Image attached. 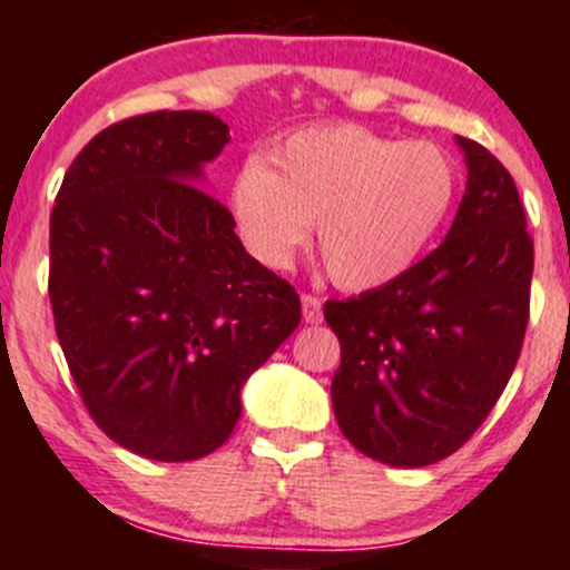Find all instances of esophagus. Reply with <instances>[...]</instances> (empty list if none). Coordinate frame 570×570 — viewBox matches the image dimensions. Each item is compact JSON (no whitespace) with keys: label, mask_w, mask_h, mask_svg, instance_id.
<instances>
[{"label":"esophagus","mask_w":570,"mask_h":570,"mask_svg":"<svg viewBox=\"0 0 570 570\" xmlns=\"http://www.w3.org/2000/svg\"><path fill=\"white\" fill-rule=\"evenodd\" d=\"M303 318H305V324H318L324 318V313H322V297H316V294H311V292H303Z\"/></svg>","instance_id":"obj_1"}]
</instances>
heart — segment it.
<instances>
[{"instance_id":"heart-1","label":"heart","mask_w":570,"mask_h":570,"mask_svg":"<svg viewBox=\"0 0 570 570\" xmlns=\"http://www.w3.org/2000/svg\"><path fill=\"white\" fill-rule=\"evenodd\" d=\"M458 166L431 141H396L362 126L292 134L233 181L240 238L259 263L286 267L318 222V252L343 289H377L407 273L458 198Z\"/></svg>"}]
</instances>
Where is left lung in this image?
<instances>
[{
  "mask_svg": "<svg viewBox=\"0 0 570 570\" xmlns=\"http://www.w3.org/2000/svg\"><path fill=\"white\" fill-rule=\"evenodd\" d=\"M469 181L448 238L407 273L330 299L337 426L358 453L417 469L463 448L495 407L531 318L533 238L512 174L458 136Z\"/></svg>",
  "mask_w": 570,
  "mask_h": 570,
  "instance_id": "obj_1",
  "label": "left lung"
}]
</instances>
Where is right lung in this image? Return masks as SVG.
I'll list each match as a JSON object with an SVG mask.
<instances>
[{
    "label": "right lung",
    "instance_id": "add662e5",
    "mask_svg": "<svg viewBox=\"0 0 570 570\" xmlns=\"http://www.w3.org/2000/svg\"><path fill=\"white\" fill-rule=\"evenodd\" d=\"M227 141L212 112L128 117L85 144L50 214L48 292L71 377L96 426L153 461L222 448L248 375L303 313L198 187Z\"/></svg>",
    "mask_w": 570,
    "mask_h": 570
}]
</instances>
